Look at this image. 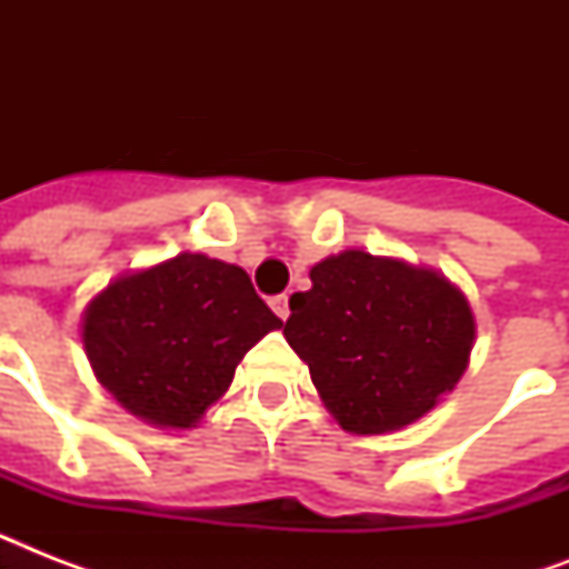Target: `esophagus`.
Listing matches in <instances>:
<instances>
[{
  "instance_id": "1",
  "label": "esophagus",
  "mask_w": 569,
  "mask_h": 569,
  "mask_svg": "<svg viewBox=\"0 0 569 569\" xmlns=\"http://www.w3.org/2000/svg\"><path fill=\"white\" fill-rule=\"evenodd\" d=\"M271 310L277 312V319H289V295H277V298H271Z\"/></svg>"
}]
</instances>
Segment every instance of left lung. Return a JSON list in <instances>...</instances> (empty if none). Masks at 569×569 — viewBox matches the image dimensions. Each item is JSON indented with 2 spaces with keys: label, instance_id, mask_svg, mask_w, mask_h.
Here are the masks:
<instances>
[{
  "label": "left lung",
  "instance_id": "obj_1",
  "mask_svg": "<svg viewBox=\"0 0 569 569\" xmlns=\"http://www.w3.org/2000/svg\"><path fill=\"white\" fill-rule=\"evenodd\" d=\"M283 337L351 433L413 425L458 387L476 346L467 295L433 268L348 248L310 268Z\"/></svg>",
  "mask_w": 569,
  "mask_h": 569
}]
</instances>
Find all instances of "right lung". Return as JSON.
I'll use <instances>...</instances> for the list:
<instances>
[{"instance_id":"obj_1","label":"right lung","mask_w":569,"mask_h":569,"mask_svg":"<svg viewBox=\"0 0 569 569\" xmlns=\"http://www.w3.org/2000/svg\"><path fill=\"white\" fill-rule=\"evenodd\" d=\"M280 328L244 268L182 250L93 295L82 346L123 410L162 431H189L230 389L241 357Z\"/></svg>"}]
</instances>
